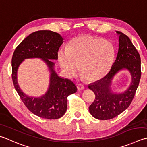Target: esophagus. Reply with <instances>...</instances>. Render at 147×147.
Wrapping results in <instances>:
<instances>
[{
  "instance_id": "34e87169",
  "label": "esophagus",
  "mask_w": 147,
  "mask_h": 147,
  "mask_svg": "<svg viewBox=\"0 0 147 147\" xmlns=\"http://www.w3.org/2000/svg\"><path fill=\"white\" fill-rule=\"evenodd\" d=\"M77 88L79 90H82L84 89V86H83L82 84H80V83H79V84L77 85Z\"/></svg>"
}]
</instances>
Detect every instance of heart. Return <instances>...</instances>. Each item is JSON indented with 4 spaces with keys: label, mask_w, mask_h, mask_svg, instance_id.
Returning <instances> with one entry per match:
<instances>
[{
    "label": "heart",
    "mask_w": 147,
    "mask_h": 147,
    "mask_svg": "<svg viewBox=\"0 0 147 147\" xmlns=\"http://www.w3.org/2000/svg\"><path fill=\"white\" fill-rule=\"evenodd\" d=\"M115 48L110 42L92 36H81L72 39L67 48L59 51L60 67L67 76L80 73L88 82L105 77L111 69Z\"/></svg>",
    "instance_id": "b5f03b06"
}]
</instances>
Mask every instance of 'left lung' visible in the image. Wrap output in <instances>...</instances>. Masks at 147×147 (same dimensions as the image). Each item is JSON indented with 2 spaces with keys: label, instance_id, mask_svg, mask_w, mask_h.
Returning a JSON list of instances; mask_svg holds the SVG:
<instances>
[{
  "label": "left lung",
  "instance_id": "1",
  "mask_svg": "<svg viewBox=\"0 0 147 147\" xmlns=\"http://www.w3.org/2000/svg\"><path fill=\"white\" fill-rule=\"evenodd\" d=\"M119 51L111 70L98 81L88 85L96 97L89 106L90 114L99 120H110L127 109L133 100L141 78V59L130 39L121 32L117 31ZM127 69L131 75L130 86L122 93H114L111 88L112 80L119 71Z\"/></svg>",
  "mask_w": 147,
  "mask_h": 147
}]
</instances>
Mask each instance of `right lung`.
<instances>
[{"instance_id":"add662e5","label":"right lung","mask_w":147,"mask_h":147,"mask_svg":"<svg viewBox=\"0 0 147 147\" xmlns=\"http://www.w3.org/2000/svg\"><path fill=\"white\" fill-rule=\"evenodd\" d=\"M59 34L50 30H39L30 34L14 50L12 60V79L19 96L32 113L47 119H57L67 110V98L75 93L77 88L71 80L58 76L55 64L50 60L58 59V51L64 41ZM39 58L51 72L50 84L46 94L39 98L29 97L20 89L17 80L19 65L25 59Z\"/></svg>"}]
</instances>
